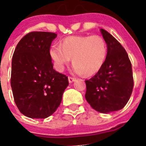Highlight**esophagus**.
<instances>
[{
    "instance_id": "1",
    "label": "esophagus",
    "mask_w": 146,
    "mask_h": 146,
    "mask_svg": "<svg viewBox=\"0 0 146 146\" xmlns=\"http://www.w3.org/2000/svg\"><path fill=\"white\" fill-rule=\"evenodd\" d=\"M76 80V78L74 77H72V76H68V81L69 83H73V81H75V80Z\"/></svg>"
}]
</instances>
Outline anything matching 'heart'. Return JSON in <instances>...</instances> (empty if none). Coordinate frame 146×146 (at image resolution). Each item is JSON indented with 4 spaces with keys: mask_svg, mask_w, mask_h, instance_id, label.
Segmentation results:
<instances>
[{
    "mask_svg": "<svg viewBox=\"0 0 146 146\" xmlns=\"http://www.w3.org/2000/svg\"><path fill=\"white\" fill-rule=\"evenodd\" d=\"M108 53L106 40L100 35H72L53 45L49 55L58 70H62L72 58L76 73L85 76L96 74L104 65Z\"/></svg>",
    "mask_w": 146,
    "mask_h": 146,
    "instance_id": "obj_1",
    "label": "heart"
}]
</instances>
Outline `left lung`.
I'll use <instances>...</instances> for the list:
<instances>
[{
    "label": "left lung",
    "mask_w": 146,
    "mask_h": 146,
    "mask_svg": "<svg viewBox=\"0 0 146 146\" xmlns=\"http://www.w3.org/2000/svg\"><path fill=\"white\" fill-rule=\"evenodd\" d=\"M108 46L102 68L85 80V97L93 109L103 113L119 111L126 105L133 88L132 66L125 48L112 35L100 29Z\"/></svg>",
    "instance_id": "8db88e82"
}]
</instances>
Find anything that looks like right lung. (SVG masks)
Listing matches in <instances>:
<instances>
[{
    "label": "right lung",
    "instance_id": "obj_1",
    "mask_svg": "<svg viewBox=\"0 0 146 146\" xmlns=\"http://www.w3.org/2000/svg\"><path fill=\"white\" fill-rule=\"evenodd\" d=\"M57 34L33 31L17 45L12 59L11 85L18 110L31 118H46L60 106L68 77L53 69L49 55Z\"/></svg>",
    "mask_w": 146,
    "mask_h": 146
}]
</instances>
